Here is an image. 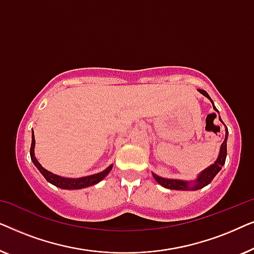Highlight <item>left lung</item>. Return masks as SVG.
Listing matches in <instances>:
<instances>
[{
  "instance_id": "obj_1",
  "label": "left lung",
  "mask_w": 254,
  "mask_h": 254,
  "mask_svg": "<svg viewBox=\"0 0 254 254\" xmlns=\"http://www.w3.org/2000/svg\"><path fill=\"white\" fill-rule=\"evenodd\" d=\"M199 92L202 93L204 97H207L208 99L210 100L211 104H213L214 110L218 113V111L216 107H215L213 100L209 97V95L204 91V90L199 89ZM215 114V113H214ZM216 116V114H215ZM220 120L222 119L220 118ZM223 123V121H222ZM225 126V125H224ZM228 128L225 129V138L223 141V143L221 144V149H220V154H218V157L216 161H215L214 164H211L209 168H207L206 170H203L202 172L197 176V178L193 182H185V180H179V179H166V178H162L155 173H152L154 178L156 182H157L159 185H162L165 189H170V190H197L200 189H203L204 186H207L208 184L211 183V180L215 178V176L217 175L218 172L221 171L222 166L224 165L225 163V158H227V140H228Z\"/></svg>"
}]
</instances>
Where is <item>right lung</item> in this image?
I'll list each match as a JSON object with an SVG mask.
<instances>
[{
	"instance_id": "1",
	"label": "right lung",
	"mask_w": 254,
	"mask_h": 254,
	"mask_svg": "<svg viewBox=\"0 0 254 254\" xmlns=\"http://www.w3.org/2000/svg\"><path fill=\"white\" fill-rule=\"evenodd\" d=\"M34 145H36V141H34V134L32 130V142H31L30 156H31V159H32L33 164L36 165V168L39 170L41 175L45 177V179H46L48 183L53 184L54 186L60 187V189H64V190H81V189H85V187L96 185V184H98L100 180L105 178L113 168V165H110L109 168L105 169L102 172L96 173V175L82 177V178H65V177H60L58 175H54V173H52L50 171H47L46 169H44L43 166H41L40 163L37 161L36 156H34Z\"/></svg>"
}]
</instances>
